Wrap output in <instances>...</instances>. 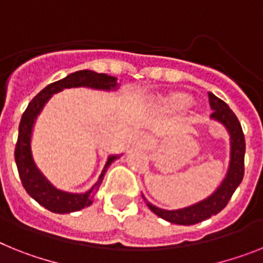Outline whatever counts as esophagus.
Instances as JSON below:
<instances>
[{
    "instance_id": "obj_1",
    "label": "esophagus",
    "mask_w": 263,
    "mask_h": 263,
    "mask_svg": "<svg viewBox=\"0 0 263 263\" xmlns=\"http://www.w3.org/2000/svg\"><path fill=\"white\" fill-rule=\"evenodd\" d=\"M147 142H148V139H147V136H145L143 132H138V134L134 135V145L138 147V148L144 147V145L147 144Z\"/></svg>"
}]
</instances>
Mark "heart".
Wrapping results in <instances>:
<instances>
[{
  "instance_id": "b5f03b06",
  "label": "heart",
  "mask_w": 263,
  "mask_h": 263,
  "mask_svg": "<svg viewBox=\"0 0 263 263\" xmlns=\"http://www.w3.org/2000/svg\"><path fill=\"white\" fill-rule=\"evenodd\" d=\"M190 103H191V98L187 93L171 92L159 100L158 108L165 114H174V112L182 111L186 107H189Z\"/></svg>"
}]
</instances>
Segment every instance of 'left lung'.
Here are the masks:
<instances>
[{
    "label": "left lung",
    "instance_id": "obj_1",
    "mask_svg": "<svg viewBox=\"0 0 263 263\" xmlns=\"http://www.w3.org/2000/svg\"><path fill=\"white\" fill-rule=\"evenodd\" d=\"M209 101H210V107L213 109L210 119L223 125L229 132V136H230L229 168H227V173L222 183L211 195L207 196L206 199L200 200V202L191 204L189 207H184V209H179V210L159 209V207L154 206L152 203H149L143 195V199L145 200L149 210L170 223L190 226V224L199 223L202 220L209 219L213 215H217L219 211H222L226 207L230 198L233 196L234 191L237 190V187L243 179L246 144H245L243 131H242L239 120L237 119L235 114L231 111L230 107L211 92H209Z\"/></svg>",
    "mask_w": 263,
    "mask_h": 263
}]
</instances>
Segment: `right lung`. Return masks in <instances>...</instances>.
<instances>
[{
    "label": "right lung",
    "mask_w": 263,
    "mask_h": 263,
    "mask_svg": "<svg viewBox=\"0 0 263 263\" xmlns=\"http://www.w3.org/2000/svg\"><path fill=\"white\" fill-rule=\"evenodd\" d=\"M92 88L99 90H116L119 88L118 79L108 76L105 73H96L93 70H77L74 73L68 74L61 80L46 85L36 98L29 103L24 112L18 127V140L15 144L14 158L20 178L23 182L26 193L33 199L39 202L45 209L56 214H69L73 211L83 210L84 207L90 206L93 203V198L98 193L101 182L104 179L108 167L120 158L121 155H109L105 162L104 168L99 176L98 182L85 193H67L54 187L46 179L40 168L37 167L32 154V134L33 127L39 115L54 93H59L65 88Z\"/></svg>",
    "instance_id": "obj_1"
}]
</instances>
